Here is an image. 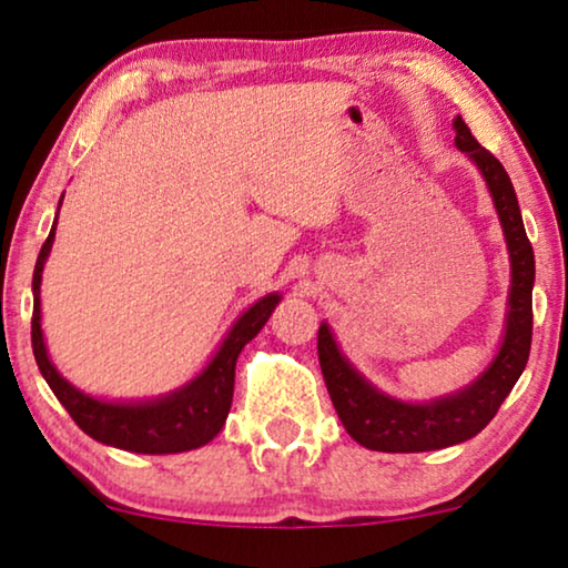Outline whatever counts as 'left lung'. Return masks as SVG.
Here are the masks:
<instances>
[{
  "instance_id": "left-lung-1",
  "label": "left lung",
  "mask_w": 568,
  "mask_h": 568,
  "mask_svg": "<svg viewBox=\"0 0 568 568\" xmlns=\"http://www.w3.org/2000/svg\"><path fill=\"white\" fill-rule=\"evenodd\" d=\"M455 144L468 152L480 175L486 178L494 206L499 212L504 237H507L511 258L507 333H504L496 359L465 390L434 403H403L387 398L369 383H364L338 352L328 325L323 323L317 331V356H321L323 379L333 406H336L346 432L362 447L377 449V453H426V449H442L476 437L496 416L530 356L535 255L530 240H527L523 214H519L515 185L501 162L484 144H478L460 115L455 119Z\"/></svg>"
}]
</instances>
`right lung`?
<instances>
[{
    "label": "right lung",
    "mask_w": 568,
    "mask_h": 568,
    "mask_svg": "<svg viewBox=\"0 0 568 568\" xmlns=\"http://www.w3.org/2000/svg\"><path fill=\"white\" fill-rule=\"evenodd\" d=\"M61 206V201H59ZM53 235H57V220L38 253L33 271V323H30V338H33V354L38 369L49 387L57 395L61 406L69 410L74 424L92 439L103 445L129 449L142 455H170L196 449L212 442L222 432L224 418L232 406V390H235V362L247 341L258 336V331L278 305V294H266L255 302L224 338L220 352L206 364L196 379L181 390L160 400L146 403H105L77 390L53 367L45 354L43 331H41V274L43 263L49 258Z\"/></svg>",
    "instance_id": "add662e5"
}]
</instances>
